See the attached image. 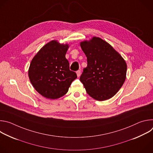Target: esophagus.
I'll return each mask as SVG.
<instances>
[{"label": "esophagus", "mask_w": 153, "mask_h": 153, "mask_svg": "<svg viewBox=\"0 0 153 153\" xmlns=\"http://www.w3.org/2000/svg\"><path fill=\"white\" fill-rule=\"evenodd\" d=\"M76 73H77V77H79V76H80V74H81V71H80V70H78V71H76Z\"/></svg>", "instance_id": "esophagus-1"}]
</instances>
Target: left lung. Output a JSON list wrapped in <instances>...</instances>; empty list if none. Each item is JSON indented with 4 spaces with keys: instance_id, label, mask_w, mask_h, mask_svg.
<instances>
[{
    "instance_id": "left-lung-1",
    "label": "left lung",
    "mask_w": 153,
    "mask_h": 153,
    "mask_svg": "<svg viewBox=\"0 0 153 153\" xmlns=\"http://www.w3.org/2000/svg\"><path fill=\"white\" fill-rule=\"evenodd\" d=\"M80 47L87 57V67L80 77L86 93L99 101L111 98L126 79L125 61L109 43L99 37L82 42Z\"/></svg>"
}]
</instances>
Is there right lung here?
<instances>
[{"label": "right lung", "instance_id": "right-lung-1", "mask_svg": "<svg viewBox=\"0 0 153 153\" xmlns=\"http://www.w3.org/2000/svg\"><path fill=\"white\" fill-rule=\"evenodd\" d=\"M68 48L67 44L60 45L52 40L40 50L30 63V82L35 90L47 99H56L64 96L77 78L65 58Z\"/></svg>", "mask_w": 153, "mask_h": 153}]
</instances>
